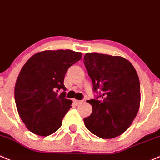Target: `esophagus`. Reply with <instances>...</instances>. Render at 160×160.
I'll list each match as a JSON object with an SVG mask.
<instances>
[{
  "instance_id": "1",
  "label": "esophagus",
  "mask_w": 160,
  "mask_h": 160,
  "mask_svg": "<svg viewBox=\"0 0 160 160\" xmlns=\"http://www.w3.org/2000/svg\"><path fill=\"white\" fill-rule=\"evenodd\" d=\"M82 102H83V101H82V100H73V102H74L75 105H78V104L81 103Z\"/></svg>"
}]
</instances>
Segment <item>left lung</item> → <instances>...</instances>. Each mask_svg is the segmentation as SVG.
Returning <instances> with one entry per match:
<instances>
[{
	"label": "left lung",
	"instance_id": "left-lung-1",
	"mask_svg": "<svg viewBox=\"0 0 160 160\" xmlns=\"http://www.w3.org/2000/svg\"><path fill=\"white\" fill-rule=\"evenodd\" d=\"M83 62L94 92H100L97 98L88 100L93 110L83 119L86 127L102 139L118 137L129 128L139 109L137 71L128 60L119 56L87 53Z\"/></svg>",
	"mask_w": 160,
	"mask_h": 160
}]
</instances>
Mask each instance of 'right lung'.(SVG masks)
Segmentation results:
<instances>
[{
    "label": "right lung",
    "instance_id": "obj_1",
    "mask_svg": "<svg viewBox=\"0 0 160 160\" xmlns=\"http://www.w3.org/2000/svg\"><path fill=\"white\" fill-rule=\"evenodd\" d=\"M81 58V53L70 50H44L23 65L15 84L14 99L20 117L33 133L48 137L61 127L72 104L66 98L65 74Z\"/></svg>",
    "mask_w": 160,
    "mask_h": 160
}]
</instances>
